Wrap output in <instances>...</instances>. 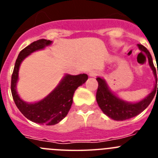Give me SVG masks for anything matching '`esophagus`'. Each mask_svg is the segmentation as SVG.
<instances>
[{
    "label": "esophagus",
    "mask_w": 158,
    "mask_h": 158,
    "mask_svg": "<svg viewBox=\"0 0 158 158\" xmlns=\"http://www.w3.org/2000/svg\"><path fill=\"white\" fill-rule=\"evenodd\" d=\"M96 76V73L95 71H91V72L89 73V77H94Z\"/></svg>",
    "instance_id": "esophagus-1"
}]
</instances>
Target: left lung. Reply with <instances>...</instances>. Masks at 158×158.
I'll list each match as a JSON object with an SVG mask.
<instances>
[{"mask_svg": "<svg viewBox=\"0 0 158 158\" xmlns=\"http://www.w3.org/2000/svg\"><path fill=\"white\" fill-rule=\"evenodd\" d=\"M138 47L141 51H143L146 54L148 58V62L150 68L153 70V75L155 77V87L153 91L148 94L144 99L138 102H128L119 98L109 89L107 82L104 78L98 77L96 80L98 81V89L96 92V101L102 111L107 116L116 121H123L129 119L131 118L136 116L144 111L149 104L151 103L152 100L155 96L156 92H158V84L157 85V72L153 65L151 54L144 46L138 44ZM158 74V69H157ZM158 86V91L156 87Z\"/></svg>", "mask_w": 158, "mask_h": 158, "instance_id": "1", "label": "left lung"}]
</instances>
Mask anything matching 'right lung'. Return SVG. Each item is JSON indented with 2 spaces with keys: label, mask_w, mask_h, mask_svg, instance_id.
Wrapping results in <instances>:
<instances>
[{
  "label": "right lung",
  "mask_w": 158,
  "mask_h": 158,
  "mask_svg": "<svg viewBox=\"0 0 158 158\" xmlns=\"http://www.w3.org/2000/svg\"><path fill=\"white\" fill-rule=\"evenodd\" d=\"M52 41L40 40L33 42L19 52L11 81V91L18 109L27 119L39 124L55 125L67 115L73 104V96L79 86L88 80V75L65 74L55 89L41 100L27 103L19 97L16 90L19 69L22 62L33 52L51 46Z\"/></svg>",
  "instance_id": "right-lung-1"
}]
</instances>
